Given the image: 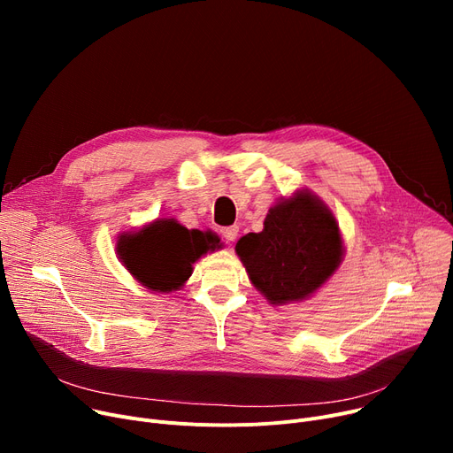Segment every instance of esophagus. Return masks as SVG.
<instances>
[{"mask_svg":"<svg viewBox=\"0 0 453 453\" xmlns=\"http://www.w3.org/2000/svg\"><path fill=\"white\" fill-rule=\"evenodd\" d=\"M220 233H222L224 239H226L229 244H231V242H234L236 236H239V227H236V226H231V227H222V229H220Z\"/></svg>","mask_w":453,"mask_h":453,"instance_id":"esophagus-1","label":"esophagus"}]
</instances>
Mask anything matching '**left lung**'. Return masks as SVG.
Instances as JSON below:
<instances>
[{"instance_id":"1","label":"left lung","mask_w":453,"mask_h":453,"mask_svg":"<svg viewBox=\"0 0 453 453\" xmlns=\"http://www.w3.org/2000/svg\"><path fill=\"white\" fill-rule=\"evenodd\" d=\"M253 287L272 304L303 301L319 290L343 258V241L332 211L311 190L273 205L260 233L236 242Z\"/></svg>"}]
</instances>
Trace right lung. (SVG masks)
Masks as SVG:
<instances>
[{
  "mask_svg": "<svg viewBox=\"0 0 453 453\" xmlns=\"http://www.w3.org/2000/svg\"><path fill=\"white\" fill-rule=\"evenodd\" d=\"M217 242L211 231L187 229L174 219H157L119 236L117 255L142 287L169 294L183 287L193 265Z\"/></svg>",
  "mask_w": 453,
  "mask_h": 453,
  "instance_id": "right-lung-1",
  "label": "right lung"
}]
</instances>
